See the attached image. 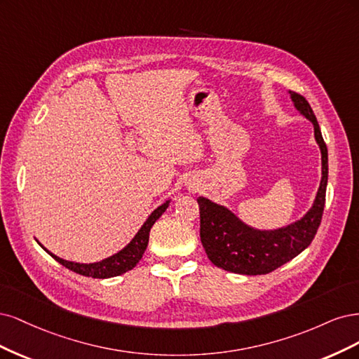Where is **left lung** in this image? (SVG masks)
<instances>
[{
  "label": "left lung",
  "mask_w": 359,
  "mask_h": 359,
  "mask_svg": "<svg viewBox=\"0 0 359 359\" xmlns=\"http://www.w3.org/2000/svg\"><path fill=\"white\" fill-rule=\"evenodd\" d=\"M295 109L315 128V138L322 154V179L311 209L299 221L273 231L255 229L219 205L200 196V237L209 259L219 269L237 274H267L299 255L315 238L325 207L328 183V150L319 123L307 100L289 90Z\"/></svg>",
  "instance_id": "obj_1"
}]
</instances>
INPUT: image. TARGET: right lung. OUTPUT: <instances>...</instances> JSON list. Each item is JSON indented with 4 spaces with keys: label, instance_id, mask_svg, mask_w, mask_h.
I'll return each instance as SVG.
<instances>
[{
    "label": "right lung",
    "instance_id": "obj_1",
    "mask_svg": "<svg viewBox=\"0 0 359 359\" xmlns=\"http://www.w3.org/2000/svg\"><path fill=\"white\" fill-rule=\"evenodd\" d=\"M168 203L161 204L158 209H155L147 217V221L143 224V226L140 228V231L135 234V237L130 241L128 246H125L121 252H118L116 255H113L110 258L102 259L100 262H94V264H79V262H72V261H65L62 258H57L53 253H50L48 249H44L41 245V248L49 253V255L56 259L60 264H62L64 267H67L68 270H72L77 274H82L86 277H94V279H107V277H114V276H119L123 274L126 271L133 270L135 265L138 264V261L142 259L143 253L147 248V243H149V233H150V228L152 225L158 221L163 215L167 207Z\"/></svg>",
    "mask_w": 359,
    "mask_h": 359
}]
</instances>
